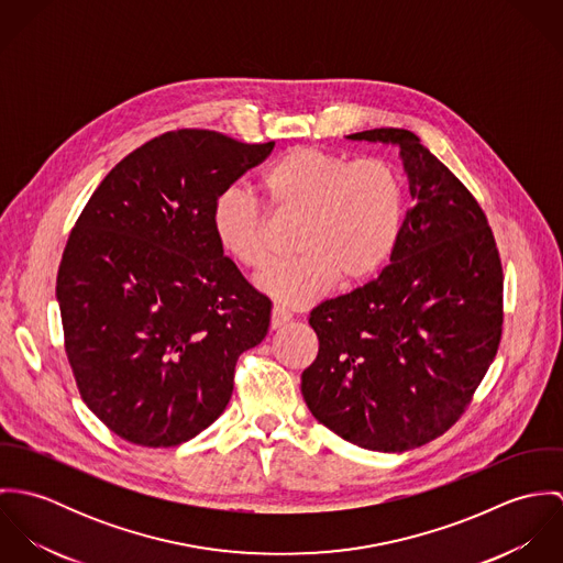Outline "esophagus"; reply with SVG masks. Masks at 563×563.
I'll list each match as a JSON object with an SVG mask.
<instances>
[{"label":"esophagus","mask_w":563,"mask_h":563,"mask_svg":"<svg viewBox=\"0 0 563 563\" xmlns=\"http://www.w3.org/2000/svg\"><path fill=\"white\" fill-rule=\"evenodd\" d=\"M288 321H290V312L279 308V306H275L273 312H271V329H279V327H284Z\"/></svg>","instance_id":"34e87169"}]
</instances>
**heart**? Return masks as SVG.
<instances>
[{"label": "heart", "instance_id": "heart-1", "mask_svg": "<svg viewBox=\"0 0 563 563\" xmlns=\"http://www.w3.org/2000/svg\"><path fill=\"white\" fill-rule=\"evenodd\" d=\"M262 188L275 212L301 219L295 262L266 268L255 286L286 308L324 297L340 279L360 286L393 260L405 225L401 173L382 158L349 156L299 145L271 162ZM212 232L225 255L246 268L268 260L266 217L244 190L232 186L212 203Z\"/></svg>", "mask_w": 563, "mask_h": 563}]
</instances>
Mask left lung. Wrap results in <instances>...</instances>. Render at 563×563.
<instances>
[{
  "mask_svg": "<svg viewBox=\"0 0 563 563\" xmlns=\"http://www.w3.org/2000/svg\"><path fill=\"white\" fill-rule=\"evenodd\" d=\"M399 150L413 208L382 275L310 314L301 375L312 416L346 442L402 453L442 435L487 373L503 329V268L466 186L407 130L346 136Z\"/></svg>",
  "mask_w": 563,
  "mask_h": 563,
  "instance_id": "1",
  "label": "left lung"
}]
</instances>
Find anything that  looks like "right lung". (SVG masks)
<instances>
[{"label":"right lung","instance_id":"obj_1","mask_svg":"<svg viewBox=\"0 0 563 563\" xmlns=\"http://www.w3.org/2000/svg\"><path fill=\"white\" fill-rule=\"evenodd\" d=\"M275 143L177 130L97 186L67 241L56 299L81 399L117 435L177 446L228 407L271 301L225 257L212 203Z\"/></svg>","mask_w":563,"mask_h":563}]
</instances>
